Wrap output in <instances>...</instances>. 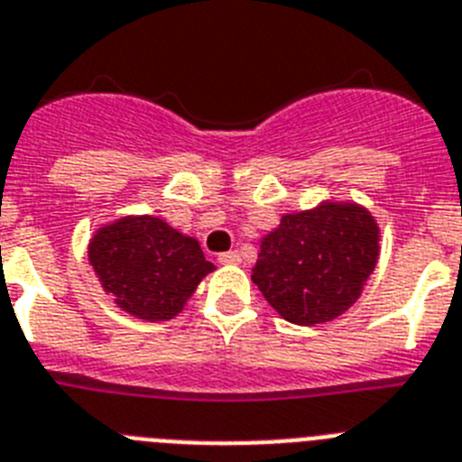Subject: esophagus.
I'll list each match as a JSON object with an SVG mask.
<instances>
[{
	"label": "esophagus",
	"mask_w": 462,
	"mask_h": 462,
	"mask_svg": "<svg viewBox=\"0 0 462 462\" xmlns=\"http://www.w3.org/2000/svg\"><path fill=\"white\" fill-rule=\"evenodd\" d=\"M218 263L220 264H239L242 263V255H239V251H227V254L218 255Z\"/></svg>",
	"instance_id": "obj_1"
}]
</instances>
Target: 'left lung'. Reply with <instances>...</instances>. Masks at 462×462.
I'll return each instance as SVG.
<instances>
[{"label":"left lung","instance_id":"left-lung-1","mask_svg":"<svg viewBox=\"0 0 462 462\" xmlns=\"http://www.w3.org/2000/svg\"><path fill=\"white\" fill-rule=\"evenodd\" d=\"M379 260V226L356 202H320L281 216L263 236L255 286L295 326H319L356 304Z\"/></svg>","mask_w":462,"mask_h":462}]
</instances>
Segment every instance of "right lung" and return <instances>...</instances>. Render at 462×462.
<instances>
[{
  "instance_id": "add662e5",
  "label": "right lung",
  "mask_w": 462,
  "mask_h": 462,
  "mask_svg": "<svg viewBox=\"0 0 462 462\" xmlns=\"http://www.w3.org/2000/svg\"><path fill=\"white\" fill-rule=\"evenodd\" d=\"M88 260L104 292L114 295L123 311L151 323L181 314L199 281L216 270L198 239L146 214L99 227Z\"/></svg>"
}]
</instances>
